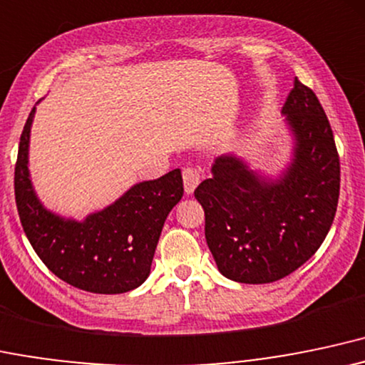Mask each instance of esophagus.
Here are the masks:
<instances>
[{"mask_svg":"<svg viewBox=\"0 0 365 365\" xmlns=\"http://www.w3.org/2000/svg\"><path fill=\"white\" fill-rule=\"evenodd\" d=\"M182 181H184V191L191 195L200 184V172L193 169V167H184L182 169Z\"/></svg>","mask_w":365,"mask_h":365,"instance_id":"1","label":"esophagus"}]
</instances>
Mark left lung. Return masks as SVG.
<instances>
[{
    "instance_id": "obj_1",
    "label": "left lung",
    "mask_w": 365,
    "mask_h": 365,
    "mask_svg": "<svg viewBox=\"0 0 365 365\" xmlns=\"http://www.w3.org/2000/svg\"><path fill=\"white\" fill-rule=\"evenodd\" d=\"M282 113L294 155L279 179L262 178L224 155L195 190L207 245L227 279L265 284L294 272L317 252L336 214L339 157L324 108L294 79Z\"/></svg>"
}]
</instances>
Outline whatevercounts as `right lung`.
<instances>
[{
	"mask_svg": "<svg viewBox=\"0 0 365 365\" xmlns=\"http://www.w3.org/2000/svg\"><path fill=\"white\" fill-rule=\"evenodd\" d=\"M36 106L20 136L15 163V202L24 232L50 271L73 288L117 294L150 276L163 222L182 198L181 170L133 186L105 210L83 222L61 219L41 205L29 178V136Z\"/></svg>",
	"mask_w": 365,
	"mask_h": 365,
	"instance_id": "1",
	"label": "right lung"
}]
</instances>
